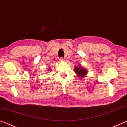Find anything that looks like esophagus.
<instances>
[{
	"mask_svg": "<svg viewBox=\"0 0 127 127\" xmlns=\"http://www.w3.org/2000/svg\"><path fill=\"white\" fill-rule=\"evenodd\" d=\"M59 60H60V62H63L65 61V59H64V58H60V59H59Z\"/></svg>",
	"mask_w": 127,
	"mask_h": 127,
	"instance_id": "1",
	"label": "esophagus"
}]
</instances>
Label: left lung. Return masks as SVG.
<instances>
[{"label": "left lung", "mask_w": 127, "mask_h": 127, "mask_svg": "<svg viewBox=\"0 0 127 127\" xmlns=\"http://www.w3.org/2000/svg\"><path fill=\"white\" fill-rule=\"evenodd\" d=\"M74 71L77 74V76L80 78H84L86 77V74H88V71L85 68L82 67L81 65L75 66L74 68Z\"/></svg>", "instance_id": "8db88e82"}]
</instances>
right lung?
<instances>
[{
  "mask_svg": "<svg viewBox=\"0 0 127 127\" xmlns=\"http://www.w3.org/2000/svg\"><path fill=\"white\" fill-rule=\"evenodd\" d=\"M49 68H50V67H49ZM48 70H49V71H50V70H51V69H49Z\"/></svg>",
  "mask_w": 127,
  "mask_h": 127,
  "instance_id": "obj_1",
  "label": "right lung"
}]
</instances>
